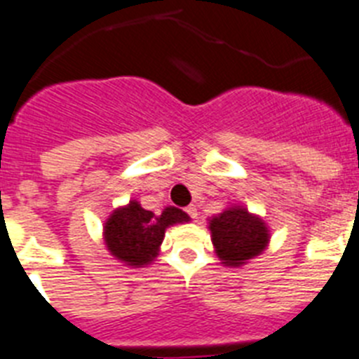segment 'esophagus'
Listing matches in <instances>:
<instances>
[{"mask_svg": "<svg viewBox=\"0 0 359 359\" xmlns=\"http://www.w3.org/2000/svg\"><path fill=\"white\" fill-rule=\"evenodd\" d=\"M187 214L190 215L192 219H198V208H196V205H189V207L185 208Z\"/></svg>", "mask_w": 359, "mask_h": 359, "instance_id": "34e87169", "label": "esophagus"}]
</instances>
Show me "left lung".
Masks as SVG:
<instances>
[{"instance_id": "8db88e82", "label": "left lung", "mask_w": 359, "mask_h": 359, "mask_svg": "<svg viewBox=\"0 0 359 359\" xmlns=\"http://www.w3.org/2000/svg\"><path fill=\"white\" fill-rule=\"evenodd\" d=\"M212 243L224 266L239 268L261 255L268 246L269 230L261 217L244 207H231L210 219Z\"/></svg>"}]
</instances>
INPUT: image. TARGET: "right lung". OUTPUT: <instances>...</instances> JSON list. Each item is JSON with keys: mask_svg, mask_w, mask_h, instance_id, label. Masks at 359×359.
Returning <instances> with one entry per match:
<instances>
[{"mask_svg": "<svg viewBox=\"0 0 359 359\" xmlns=\"http://www.w3.org/2000/svg\"><path fill=\"white\" fill-rule=\"evenodd\" d=\"M187 221L190 217L180 208L167 207L156 215L133 199L109 215L104 224V241L115 259L133 268H142L151 264L158 255L165 230Z\"/></svg>", "mask_w": 359, "mask_h": 359, "instance_id": "add662e5", "label": "right lung"}]
</instances>
